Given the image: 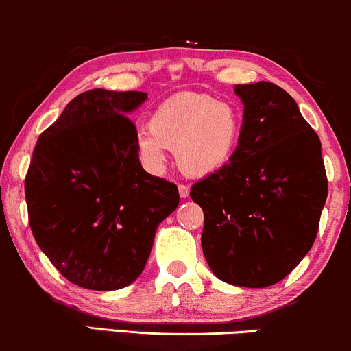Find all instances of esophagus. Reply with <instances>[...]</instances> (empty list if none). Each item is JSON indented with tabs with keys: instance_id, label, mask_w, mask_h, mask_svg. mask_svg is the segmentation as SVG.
<instances>
[{
	"instance_id": "34e87169",
	"label": "esophagus",
	"mask_w": 351,
	"mask_h": 351,
	"mask_svg": "<svg viewBox=\"0 0 351 351\" xmlns=\"http://www.w3.org/2000/svg\"><path fill=\"white\" fill-rule=\"evenodd\" d=\"M178 191H180V197H183V199H186V197L189 196V188L184 186V184H180Z\"/></svg>"
}]
</instances>
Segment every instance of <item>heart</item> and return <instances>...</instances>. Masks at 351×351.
Returning <instances> with one entry per match:
<instances>
[{
	"label": "heart",
	"instance_id": "heart-1",
	"mask_svg": "<svg viewBox=\"0 0 351 351\" xmlns=\"http://www.w3.org/2000/svg\"><path fill=\"white\" fill-rule=\"evenodd\" d=\"M240 135L242 114L235 104L204 93H180L154 109L149 128L135 134V150L152 173H162L168 152L175 150L184 175L206 178L234 160Z\"/></svg>",
	"mask_w": 351,
	"mask_h": 351
}]
</instances>
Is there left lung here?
<instances>
[{
  "mask_svg": "<svg viewBox=\"0 0 351 351\" xmlns=\"http://www.w3.org/2000/svg\"><path fill=\"white\" fill-rule=\"evenodd\" d=\"M242 99L239 152L191 188L204 213L202 252L219 280L276 285L307 255L327 199L319 135L278 84H235Z\"/></svg>",
  "mask_w": 351,
  "mask_h": 351,
  "instance_id": "8db88e82",
  "label": "left lung"
}]
</instances>
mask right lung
Here are the masks:
<instances>
[{
    "mask_svg": "<svg viewBox=\"0 0 351 351\" xmlns=\"http://www.w3.org/2000/svg\"><path fill=\"white\" fill-rule=\"evenodd\" d=\"M142 91H84L40 134L26 176L40 250L73 285L114 291L141 276L178 188L142 168L129 114Z\"/></svg>",
    "mask_w": 351,
    "mask_h": 351,
    "instance_id": "obj_1",
    "label": "right lung"
}]
</instances>
